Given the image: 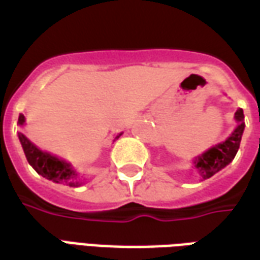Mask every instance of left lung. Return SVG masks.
<instances>
[{
	"instance_id": "obj_1",
	"label": "left lung",
	"mask_w": 260,
	"mask_h": 260,
	"mask_svg": "<svg viewBox=\"0 0 260 260\" xmlns=\"http://www.w3.org/2000/svg\"><path fill=\"white\" fill-rule=\"evenodd\" d=\"M235 119L238 121V126L231 134L227 141L223 143H218L210 150L203 153L202 156L195 160V167L199 171V174L203 180L210 178L212 175L218 173L220 170L224 169L227 164H230L234 160L235 154L240 149L241 138H242V132L245 128V122H244V111L242 108H238L235 113Z\"/></svg>"
}]
</instances>
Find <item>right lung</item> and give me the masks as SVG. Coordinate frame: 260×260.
<instances>
[{
  "instance_id": "right-lung-1",
  "label": "right lung",
  "mask_w": 260,
  "mask_h": 260,
  "mask_svg": "<svg viewBox=\"0 0 260 260\" xmlns=\"http://www.w3.org/2000/svg\"><path fill=\"white\" fill-rule=\"evenodd\" d=\"M18 122H19V125H23V122H25V117L22 114L19 115ZM18 136H19V141L22 143L27 161L33 169L36 170L37 174H40L42 177L53 181V182H57V184H64V185L69 186L79 185L78 174L75 173L74 169L67 161L59 160L55 156H51L50 153L42 152L22 132H19ZM119 136H121V134L117 138H119Z\"/></svg>"
}]
</instances>
